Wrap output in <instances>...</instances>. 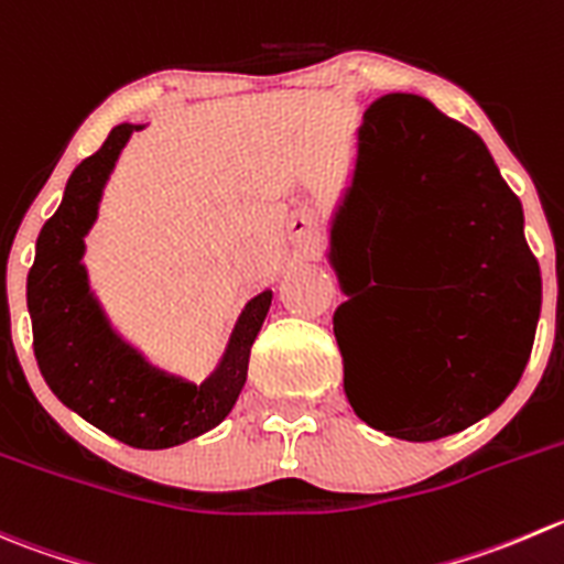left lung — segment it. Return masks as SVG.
I'll list each match as a JSON object with an SVG mask.
<instances>
[{
	"instance_id": "left-lung-1",
	"label": "left lung",
	"mask_w": 564,
	"mask_h": 564,
	"mask_svg": "<svg viewBox=\"0 0 564 564\" xmlns=\"http://www.w3.org/2000/svg\"><path fill=\"white\" fill-rule=\"evenodd\" d=\"M347 209L364 215L369 234L380 231V272L366 292L410 281V272L415 281V264L419 283L430 286L404 322L419 371L413 397L380 404L347 369L349 404L369 427L402 441L471 427L518 386L538 330L543 283L523 237L521 200L477 131L427 98L388 93L358 129ZM349 303L336 311L341 349Z\"/></svg>"
}]
</instances>
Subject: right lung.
<instances>
[{
  "label": "right lung",
  "instance_id": "1",
  "mask_svg": "<svg viewBox=\"0 0 564 564\" xmlns=\"http://www.w3.org/2000/svg\"><path fill=\"white\" fill-rule=\"evenodd\" d=\"M137 129L143 126H115L101 149L70 173L63 204L37 237L26 305L37 369L54 397L134 449H167L209 433L231 413L272 292L245 305L220 366L200 386L154 369L115 336L87 289L82 239L96 220L104 182Z\"/></svg>",
  "mask_w": 564,
  "mask_h": 564
}]
</instances>
